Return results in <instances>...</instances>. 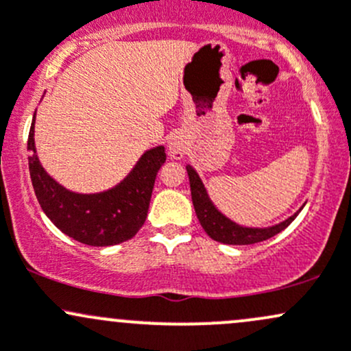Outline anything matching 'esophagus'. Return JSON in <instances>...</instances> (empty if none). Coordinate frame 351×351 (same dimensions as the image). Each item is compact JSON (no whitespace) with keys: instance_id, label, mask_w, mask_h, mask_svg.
Instances as JSON below:
<instances>
[{"instance_id":"34e87169","label":"esophagus","mask_w":351,"mask_h":351,"mask_svg":"<svg viewBox=\"0 0 351 351\" xmlns=\"http://www.w3.org/2000/svg\"><path fill=\"white\" fill-rule=\"evenodd\" d=\"M188 150V142L186 136H184L181 132H175V134L170 135L168 138V153H170L171 158L181 160L184 156V153Z\"/></svg>"}]
</instances>
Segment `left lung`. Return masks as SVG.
Masks as SVG:
<instances>
[{
  "label": "left lung",
  "instance_id": "8db88e82",
  "mask_svg": "<svg viewBox=\"0 0 351 351\" xmlns=\"http://www.w3.org/2000/svg\"><path fill=\"white\" fill-rule=\"evenodd\" d=\"M188 178H189V188H191V199L193 206H195L196 216H198L199 224L203 226L206 234L211 239L217 241L223 244H232V245H247L256 244L261 241L269 239V237L279 234L284 231L289 224L299 216V213L304 209L305 204H302L299 211H295L291 217L280 221V223L272 224V226L265 228H252V226H243V224L236 223L231 217H228L224 213H221L211 198L208 195V189L204 188L203 180L199 178L198 171L186 165Z\"/></svg>",
  "mask_w": 351,
  "mask_h": 351
}]
</instances>
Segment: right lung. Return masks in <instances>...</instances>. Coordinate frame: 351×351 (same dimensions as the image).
Returning a JSON list of instances; mask_svg holds the SVG:
<instances>
[{"mask_svg": "<svg viewBox=\"0 0 351 351\" xmlns=\"http://www.w3.org/2000/svg\"><path fill=\"white\" fill-rule=\"evenodd\" d=\"M36 112L27 150L29 175L44 215L56 228L87 245H115L132 239L147 219L156 173L167 160L163 145L148 148L115 186L99 193H75L43 168L34 143Z\"/></svg>", "mask_w": 351, "mask_h": 351, "instance_id": "add662e5", "label": "right lung"}]
</instances>
